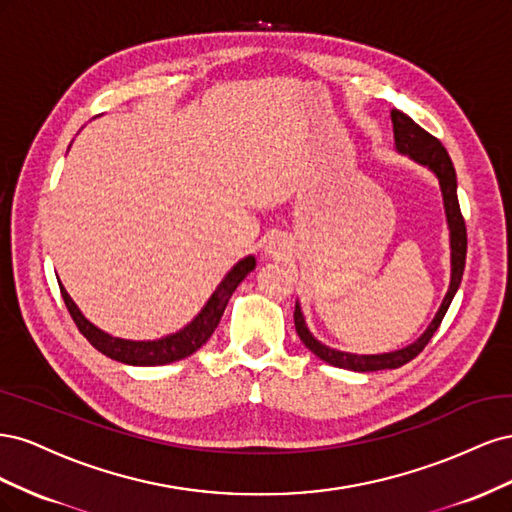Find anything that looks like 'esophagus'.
Here are the masks:
<instances>
[{"mask_svg":"<svg viewBox=\"0 0 512 512\" xmlns=\"http://www.w3.org/2000/svg\"><path fill=\"white\" fill-rule=\"evenodd\" d=\"M284 250H286L284 239H282V237H271V241H269V245H267V252L273 254V256H277V254H282Z\"/></svg>","mask_w":512,"mask_h":512,"instance_id":"1","label":"esophagus"}]
</instances>
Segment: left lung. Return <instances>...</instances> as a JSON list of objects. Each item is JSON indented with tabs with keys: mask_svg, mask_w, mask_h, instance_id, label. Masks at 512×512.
<instances>
[{
	"mask_svg": "<svg viewBox=\"0 0 512 512\" xmlns=\"http://www.w3.org/2000/svg\"><path fill=\"white\" fill-rule=\"evenodd\" d=\"M393 119V134H395V149L404 153L410 160L418 162L421 166H427L433 175L440 181V190L444 198V211H446V222L448 230H451V286H448L446 297L438 309L436 318L431 320L427 331L416 339L414 344L386 352V354H350L342 350H333L329 346L320 344L318 339L309 333L301 305H294V329H297L301 342L312 350L318 359L329 363L333 367H342L350 371H380V369H397L401 365L410 363L414 356L423 352V348L429 344L433 333L438 331L442 318L448 312V305H451L455 292L459 290L463 269H466V252H468V232L466 222H463V215L459 209L457 200V175L455 166L451 162V156L444 149V145L438 141L436 136L425 132L418 123H414L406 113L391 111Z\"/></svg>",
	"mask_w": 512,
	"mask_h": 512,
	"instance_id": "8db88e82",
	"label": "left lung"
}]
</instances>
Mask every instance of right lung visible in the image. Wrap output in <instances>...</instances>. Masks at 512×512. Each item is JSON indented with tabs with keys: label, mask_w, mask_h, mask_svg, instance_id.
Wrapping results in <instances>:
<instances>
[{
	"label": "right lung",
	"mask_w": 512,
	"mask_h": 512,
	"mask_svg": "<svg viewBox=\"0 0 512 512\" xmlns=\"http://www.w3.org/2000/svg\"><path fill=\"white\" fill-rule=\"evenodd\" d=\"M254 267H256L254 256H245L243 260H239L237 265L228 271L222 284L215 288L207 305L200 309V314L188 324V327H183L181 331H177L173 335H166L162 339H153V342H132V339L113 337V335L100 331L96 324H91L81 314V309L76 307V303L70 299L66 288L59 284V290H61V297H64V303L68 307L74 324L87 337V342L91 346L100 350L102 354L111 356L113 361L126 363V365L151 367V365H166L173 361H181V359H185V356L194 354L203 344H207L213 331L218 329V324L222 320V314L228 305V299L232 297V292H235L237 286L245 280L247 273L254 271Z\"/></svg>",
	"instance_id": "obj_1"
}]
</instances>
